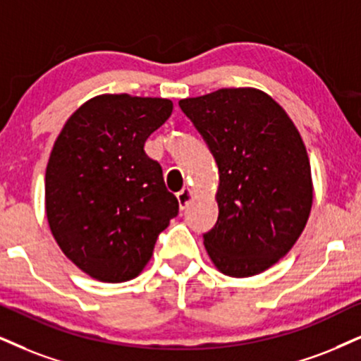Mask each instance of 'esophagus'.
Segmentation results:
<instances>
[{
  "mask_svg": "<svg viewBox=\"0 0 361 361\" xmlns=\"http://www.w3.org/2000/svg\"><path fill=\"white\" fill-rule=\"evenodd\" d=\"M192 197H194V192L190 188H184L182 190H179V192H177V201H179L180 209L188 207L189 202L192 201Z\"/></svg>",
  "mask_w": 361,
  "mask_h": 361,
  "instance_id": "34e87169",
  "label": "esophagus"
}]
</instances>
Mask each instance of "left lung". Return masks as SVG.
I'll return each mask as SVG.
<instances>
[{
	"label": "left lung",
	"instance_id": "8db88e82",
	"mask_svg": "<svg viewBox=\"0 0 361 361\" xmlns=\"http://www.w3.org/2000/svg\"><path fill=\"white\" fill-rule=\"evenodd\" d=\"M179 106L219 169L207 255L226 276L259 274L288 255L308 222L313 180L303 139L283 106L257 88H221Z\"/></svg>",
	"mask_w": 361,
	"mask_h": 361
}]
</instances>
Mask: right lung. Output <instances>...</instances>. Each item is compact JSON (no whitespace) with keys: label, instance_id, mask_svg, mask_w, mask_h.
<instances>
[{"label":"right lung","instance_id":"1","mask_svg":"<svg viewBox=\"0 0 361 361\" xmlns=\"http://www.w3.org/2000/svg\"><path fill=\"white\" fill-rule=\"evenodd\" d=\"M172 114L150 97H93L66 120L44 176V209L63 255L104 283L137 278L179 212L145 140Z\"/></svg>","mask_w":361,"mask_h":361}]
</instances>
